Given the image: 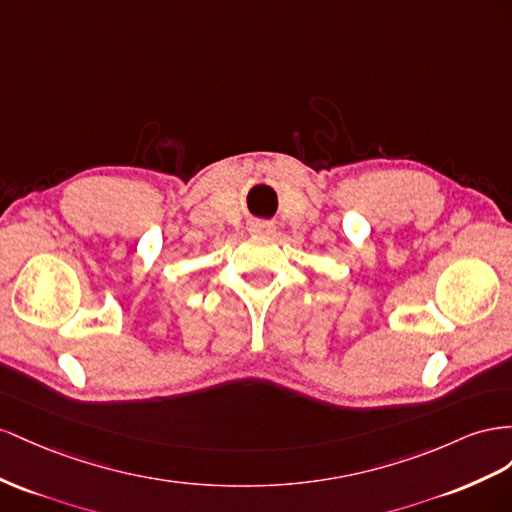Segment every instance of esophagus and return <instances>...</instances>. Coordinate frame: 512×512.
Instances as JSON below:
<instances>
[{"label": "esophagus", "instance_id": "1", "mask_svg": "<svg viewBox=\"0 0 512 512\" xmlns=\"http://www.w3.org/2000/svg\"><path fill=\"white\" fill-rule=\"evenodd\" d=\"M274 223L270 221H251V225H248V231L251 233H257V236H270V233H274Z\"/></svg>", "mask_w": 512, "mask_h": 512}]
</instances>
